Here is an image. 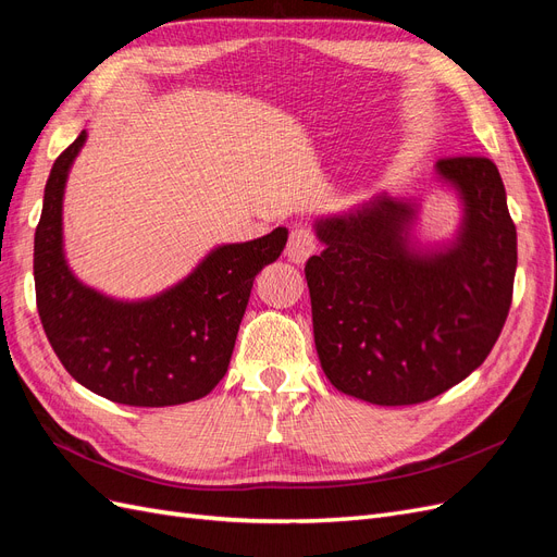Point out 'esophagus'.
<instances>
[{"instance_id":"obj_1","label":"esophagus","mask_w":557,"mask_h":557,"mask_svg":"<svg viewBox=\"0 0 557 557\" xmlns=\"http://www.w3.org/2000/svg\"><path fill=\"white\" fill-rule=\"evenodd\" d=\"M315 252V234L311 227L307 225H299L290 232V239H288V248H285V256H288V260L301 264L307 262L309 256H313Z\"/></svg>"}]
</instances>
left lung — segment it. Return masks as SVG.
I'll return each instance as SVG.
<instances>
[{
    "mask_svg": "<svg viewBox=\"0 0 557 557\" xmlns=\"http://www.w3.org/2000/svg\"><path fill=\"white\" fill-rule=\"evenodd\" d=\"M434 170L462 205L453 242L418 246L416 199L381 193L318 218L325 248L305 267L320 367L336 391L379 407L428 401L467 379L511 307L516 225L495 162L444 158Z\"/></svg>",
    "mask_w": 557,
    "mask_h": 557,
    "instance_id": "left-lung-1",
    "label": "left lung"
}]
</instances>
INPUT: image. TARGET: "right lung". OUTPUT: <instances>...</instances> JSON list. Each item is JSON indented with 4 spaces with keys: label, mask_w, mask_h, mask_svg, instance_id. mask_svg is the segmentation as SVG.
Returning a JSON list of instances; mask_svg holds the SVG:
<instances>
[{
    "label": "right lung",
    "mask_w": 557,
    "mask_h": 557,
    "mask_svg": "<svg viewBox=\"0 0 557 557\" xmlns=\"http://www.w3.org/2000/svg\"><path fill=\"white\" fill-rule=\"evenodd\" d=\"M86 129L55 160L35 234V288L55 356L81 385L127 407H174L209 395L227 372L252 281L288 242L276 227L260 239L213 248L172 288L139 301L81 283L62 244L64 185Z\"/></svg>",
    "instance_id": "obj_1"
}]
</instances>
